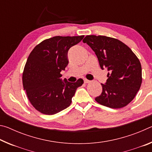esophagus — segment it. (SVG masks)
Instances as JSON below:
<instances>
[{"label": "esophagus", "instance_id": "34e87169", "mask_svg": "<svg viewBox=\"0 0 152 152\" xmlns=\"http://www.w3.org/2000/svg\"><path fill=\"white\" fill-rule=\"evenodd\" d=\"M84 82L85 84H88V83H89V82H91V81L88 80H87V79H84Z\"/></svg>", "mask_w": 152, "mask_h": 152}]
</instances>
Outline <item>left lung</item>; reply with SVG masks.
<instances>
[{"label":"left lung","mask_w":152,"mask_h":152,"mask_svg":"<svg viewBox=\"0 0 152 152\" xmlns=\"http://www.w3.org/2000/svg\"><path fill=\"white\" fill-rule=\"evenodd\" d=\"M96 55L102 70L109 72L102 92L95 98L103 106L120 109L132 101L141 82V63L132 50L120 40L103 35H87L83 39Z\"/></svg>","instance_id":"1"}]
</instances>
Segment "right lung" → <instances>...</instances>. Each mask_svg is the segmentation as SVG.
Returning <instances> with one entry per match:
<instances>
[{
  "mask_svg": "<svg viewBox=\"0 0 152 152\" xmlns=\"http://www.w3.org/2000/svg\"><path fill=\"white\" fill-rule=\"evenodd\" d=\"M84 36H55L43 40L30 53L23 73V85L33 107L45 115H54L70 106L84 80L60 78L68 64V51Z\"/></svg>",
  "mask_w": 152,
  "mask_h": 152,
  "instance_id": "obj_1",
  "label": "right lung"
}]
</instances>
